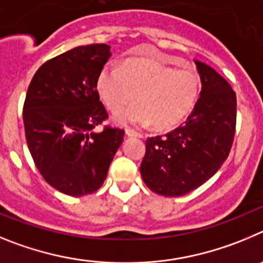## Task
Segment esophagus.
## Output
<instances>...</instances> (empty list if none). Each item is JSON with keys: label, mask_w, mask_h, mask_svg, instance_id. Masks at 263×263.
Returning a JSON list of instances; mask_svg holds the SVG:
<instances>
[{"label": "esophagus", "mask_w": 263, "mask_h": 263, "mask_svg": "<svg viewBox=\"0 0 263 263\" xmlns=\"http://www.w3.org/2000/svg\"><path fill=\"white\" fill-rule=\"evenodd\" d=\"M126 135H127V136H137V137L143 136L140 132H137V131H135V129H131V128L126 129Z\"/></svg>", "instance_id": "esophagus-1"}]
</instances>
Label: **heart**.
I'll list each match as a JSON object with an SVG mask.
<instances>
[{
    "label": "heart",
    "instance_id": "obj_1",
    "mask_svg": "<svg viewBox=\"0 0 263 263\" xmlns=\"http://www.w3.org/2000/svg\"><path fill=\"white\" fill-rule=\"evenodd\" d=\"M97 91L111 112L135 107L115 117L123 126L174 128L190 115L200 91V74L193 67L174 68L151 59H134L122 69L105 65L97 77ZM137 98L135 99L134 97Z\"/></svg>",
    "mask_w": 263,
    "mask_h": 263
}]
</instances>
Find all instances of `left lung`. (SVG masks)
I'll use <instances>...</instances> for the list:
<instances>
[{
	"instance_id": "1",
	"label": "left lung",
	"mask_w": 263,
	"mask_h": 263,
	"mask_svg": "<svg viewBox=\"0 0 263 263\" xmlns=\"http://www.w3.org/2000/svg\"><path fill=\"white\" fill-rule=\"evenodd\" d=\"M195 64L202 90L187 120L169 134L146 139L140 173L160 195L181 196L202 186L223 165L233 144L235 90L211 67Z\"/></svg>"
}]
</instances>
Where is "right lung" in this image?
Listing matches in <instances>:
<instances>
[{
    "label": "right lung",
    "instance_id": "1",
    "mask_svg": "<svg viewBox=\"0 0 263 263\" xmlns=\"http://www.w3.org/2000/svg\"><path fill=\"white\" fill-rule=\"evenodd\" d=\"M111 56L107 44L76 47L46 61L28 85L23 105L26 141L42 177L70 196L93 194L105 182L124 129L108 118L97 77Z\"/></svg>",
    "mask_w": 263,
    "mask_h": 263
}]
</instances>
